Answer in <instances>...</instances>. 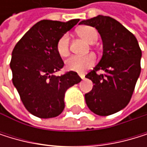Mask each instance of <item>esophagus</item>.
Instances as JSON below:
<instances>
[{
  "label": "esophagus",
  "mask_w": 147,
  "mask_h": 147,
  "mask_svg": "<svg viewBox=\"0 0 147 147\" xmlns=\"http://www.w3.org/2000/svg\"><path fill=\"white\" fill-rule=\"evenodd\" d=\"M79 77H80L82 79H84V74H79Z\"/></svg>",
  "instance_id": "1"
}]
</instances>
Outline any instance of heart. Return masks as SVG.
I'll return each instance as SVG.
<instances>
[{
  "instance_id": "b5f03b06",
  "label": "heart",
  "mask_w": 147,
  "mask_h": 147,
  "mask_svg": "<svg viewBox=\"0 0 147 147\" xmlns=\"http://www.w3.org/2000/svg\"><path fill=\"white\" fill-rule=\"evenodd\" d=\"M78 35L89 43H93L98 38V33L94 28L91 26H83L78 30ZM69 38L68 34L61 36L57 41L56 51L61 57H65L69 54ZM96 58L94 55L90 54L84 56L73 55L66 61V68L69 70L83 73L87 69L94 65Z\"/></svg>"
}]
</instances>
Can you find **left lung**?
I'll return each mask as SVG.
<instances>
[{"mask_svg": "<svg viewBox=\"0 0 147 147\" xmlns=\"http://www.w3.org/2000/svg\"><path fill=\"white\" fill-rule=\"evenodd\" d=\"M80 24L95 27L100 33L103 54L99 63L86 76L92 81L84 94L86 105L94 114L106 116L122 110L132 96L140 75L142 52L136 37L115 19L99 15ZM103 70L105 74H97Z\"/></svg>", "mask_w": 147, "mask_h": 147, "instance_id": "8db88e82", "label": "left lung"}]
</instances>
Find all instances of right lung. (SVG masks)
Returning <instances> with one entry per match:
<instances>
[{
	"instance_id": "obj_1",
	"label": "right lung",
	"mask_w": 147,
	"mask_h": 147,
	"mask_svg": "<svg viewBox=\"0 0 147 147\" xmlns=\"http://www.w3.org/2000/svg\"><path fill=\"white\" fill-rule=\"evenodd\" d=\"M78 21H39L13 49L10 61L13 84L25 109L37 117L58 116L64 109L66 91L81 81L74 71L55 75L64 65L56 51L58 39Z\"/></svg>"
}]
</instances>
